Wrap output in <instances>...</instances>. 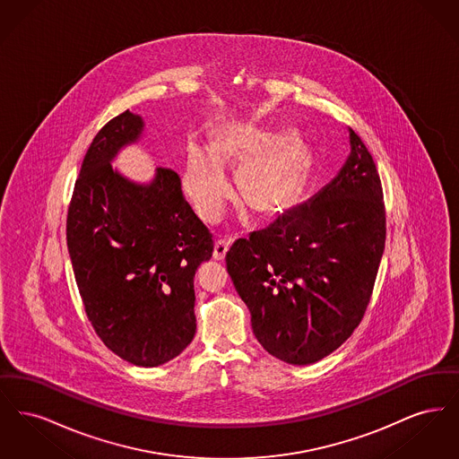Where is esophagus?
I'll return each instance as SVG.
<instances>
[{
    "label": "esophagus",
    "instance_id": "obj_1",
    "mask_svg": "<svg viewBox=\"0 0 459 459\" xmlns=\"http://www.w3.org/2000/svg\"><path fill=\"white\" fill-rule=\"evenodd\" d=\"M229 246H230V242H229V240L220 239L215 242L213 258H215L217 262H221V260L225 258V255H227V251H229Z\"/></svg>",
    "mask_w": 459,
    "mask_h": 459
}]
</instances>
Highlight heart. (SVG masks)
<instances>
[{
    "label": "heart",
    "mask_w": 459,
    "mask_h": 459,
    "mask_svg": "<svg viewBox=\"0 0 459 459\" xmlns=\"http://www.w3.org/2000/svg\"><path fill=\"white\" fill-rule=\"evenodd\" d=\"M238 165L236 186L240 201L256 215H273L285 210L301 191L309 152L289 132L247 126L220 131L210 143V156L191 148L184 191L204 221L215 223L221 219L232 195L223 170Z\"/></svg>",
    "instance_id": "obj_1"
}]
</instances>
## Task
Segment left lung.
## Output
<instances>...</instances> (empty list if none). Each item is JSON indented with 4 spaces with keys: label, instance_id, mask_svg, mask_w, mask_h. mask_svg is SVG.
<instances>
[{
    "label": "left lung",
    "instance_id": "8db88e82",
    "mask_svg": "<svg viewBox=\"0 0 459 459\" xmlns=\"http://www.w3.org/2000/svg\"><path fill=\"white\" fill-rule=\"evenodd\" d=\"M316 196L229 249L227 272L264 350L309 365L346 342L370 303L385 247L380 175L359 135Z\"/></svg>",
    "mask_w": 459,
    "mask_h": 459
}]
</instances>
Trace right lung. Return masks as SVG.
I'll return each instance as SVG.
<instances>
[{"instance_id": "right-lung-1", "label": "right lung", "mask_w": 459, "mask_h": 459, "mask_svg": "<svg viewBox=\"0 0 459 459\" xmlns=\"http://www.w3.org/2000/svg\"><path fill=\"white\" fill-rule=\"evenodd\" d=\"M143 131L129 109L101 127L84 156L66 213V246L89 322L111 352L137 367L163 365L196 333L195 275L213 236L160 167L150 186L111 169Z\"/></svg>"}]
</instances>
